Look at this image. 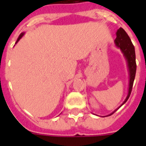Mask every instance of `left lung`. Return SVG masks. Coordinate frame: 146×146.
<instances>
[{
    "instance_id": "8db88e82",
    "label": "left lung",
    "mask_w": 146,
    "mask_h": 146,
    "mask_svg": "<svg viewBox=\"0 0 146 146\" xmlns=\"http://www.w3.org/2000/svg\"><path fill=\"white\" fill-rule=\"evenodd\" d=\"M117 37L116 39L114 40L115 42L116 46L119 48L123 52L125 58L127 60V66H128V70H129V90H128V95H127L126 99L123 104H125L129 98L130 94L132 92V88H133V85L134 79H135V76H136V54H135V48L133 43H132L131 40L129 38V35H127V33L125 32L123 29L120 28L117 31ZM117 108V109H118ZM117 109H116L115 111H113V113H111L109 115L113 114Z\"/></svg>"
}]
</instances>
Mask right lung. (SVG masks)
<instances>
[{
    "instance_id": "1",
    "label": "right lung",
    "mask_w": 146,
    "mask_h": 146,
    "mask_svg": "<svg viewBox=\"0 0 146 146\" xmlns=\"http://www.w3.org/2000/svg\"><path fill=\"white\" fill-rule=\"evenodd\" d=\"M23 35H24V33H21V34H20V35H19V38H18V39H17V42H16V44H17V42H19V39H20V38H22V37H23Z\"/></svg>"
}]
</instances>
